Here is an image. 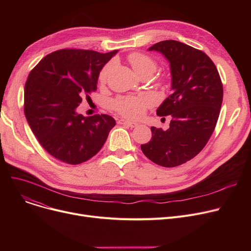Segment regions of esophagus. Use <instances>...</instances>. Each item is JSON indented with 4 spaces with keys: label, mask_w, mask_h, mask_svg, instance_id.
I'll return each instance as SVG.
<instances>
[{
    "label": "esophagus",
    "mask_w": 251,
    "mask_h": 251,
    "mask_svg": "<svg viewBox=\"0 0 251 251\" xmlns=\"http://www.w3.org/2000/svg\"><path fill=\"white\" fill-rule=\"evenodd\" d=\"M119 124H122V125H125V126H128L130 128H135L138 126V124L136 122H131V121H127V120H120L119 121Z\"/></svg>",
    "instance_id": "34e87169"
}]
</instances>
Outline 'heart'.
Listing matches in <instances>:
<instances>
[{
    "label": "heart",
    "mask_w": 251,
    "mask_h": 251,
    "mask_svg": "<svg viewBox=\"0 0 251 251\" xmlns=\"http://www.w3.org/2000/svg\"><path fill=\"white\" fill-rule=\"evenodd\" d=\"M127 60L131 67L137 75L151 76L157 69L156 61L144 52L134 51L128 55ZM112 65L108 64L100 70L99 74V82L103 84L107 81ZM152 103V99L147 95L119 97L112 102V108L123 117L129 119H137L141 117L146 109Z\"/></svg>",
    "instance_id": "heart-1"
}]
</instances>
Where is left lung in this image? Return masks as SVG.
I'll list each match as a JSON object with an SVG mask.
<instances>
[{
  "mask_svg": "<svg viewBox=\"0 0 251 251\" xmlns=\"http://www.w3.org/2000/svg\"><path fill=\"white\" fill-rule=\"evenodd\" d=\"M170 62L173 94L156 110L171 115L170 127H151V140L141 151L156 165L180 166L205 147L216 128L223 101V84L216 65L205 52L177 41H163L149 49ZM165 119V118H164Z\"/></svg>",
  "mask_w": 251,
  "mask_h": 251,
  "instance_id": "obj_1",
  "label": "left lung"
}]
</instances>
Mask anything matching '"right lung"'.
I'll return each instance as SVG.
<instances>
[{"instance_id": "add662e5", "label": "right lung", "mask_w": 251, "mask_h": 251, "mask_svg": "<svg viewBox=\"0 0 251 251\" xmlns=\"http://www.w3.org/2000/svg\"><path fill=\"white\" fill-rule=\"evenodd\" d=\"M118 50L63 49L52 51L30 71L24 88V114L41 146L70 165L96 155L116 125L109 115L76 113L97 90L100 69Z\"/></svg>"}]
</instances>
